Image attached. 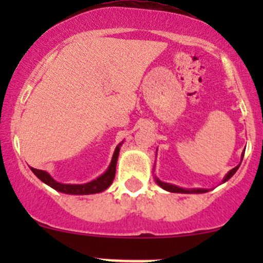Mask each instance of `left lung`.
Listing matches in <instances>:
<instances>
[{
  "mask_svg": "<svg viewBox=\"0 0 263 263\" xmlns=\"http://www.w3.org/2000/svg\"><path fill=\"white\" fill-rule=\"evenodd\" d=\"M243 153H245V151L242 152V155H241V161H242L243 158ZM241 164V163H240ZM240 164L236 165L235 168H232L230 172H228V174L224 177V179H222V183L228 182L230 178L234 176L235 173H236V171L238 170V167H240ZM155 180L156 183L158 184L161 188H163L164 190H167V192H171V193H183V194H201V193H206L209 192V189H203V188H193V189H184V188H180V186H177L174 185V184H170V183H164L162 182V180H159L158 178L155 177Z\"/></svg>",
  "mask_w": 263,
  "mask_h": 263,
  "instance_id": "obj_1",
  "label": "left lung"
}]
</instances>
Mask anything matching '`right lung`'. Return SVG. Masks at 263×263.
<instances>
[{"label": "right lung", "instance_id": "obj_1", "mask_svg": "<svg viewBox=\"0 0 263 263\" xmlns=\"http://www.w3.org/2000/svg\"><path fill=\"white\" fill-rule=\"evenodd\" d=\"M123 143V141L121 143L117 144V147L115 148L112 159H111L110 165L106 170L105 173H102L100 177H98L96 179L91 180L89 183H84V184H63L57 182L54 178L50 176L48 172L45 171H41V170H35V168L31 167V171L33 173L37 176L42 182L49 185L50 188L58 190L60 193H65V194H71V195H87V194H96V193H101L104 190H106L108 186L111 185L114 182L115 178V173H116V164H117V158H119V153H120V147Z\"/></svg>", "mask_w": 263, "mask_h": 263}]
</instances>
